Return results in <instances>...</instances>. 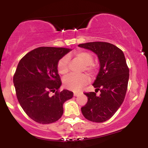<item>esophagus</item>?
<instances>
[{
  "mask_svg": "<svg viewBox=\"0 0 148 148\" xmlns=\"http://www.w3.org/2000/svg\"><path fill=\"white\" fill-rule=\"evenodd\" d=\"M80 94H81V93H79V92H74V97H77V96H79Z\"/></svg>",
  "mask_w": 148,
  "mask_h": 148,
  "instance_id": "esophagus-1",
  "label": "esophagus"
}]
</instances>
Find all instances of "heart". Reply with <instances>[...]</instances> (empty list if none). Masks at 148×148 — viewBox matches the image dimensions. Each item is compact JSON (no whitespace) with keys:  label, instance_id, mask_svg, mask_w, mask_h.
<instances>
[{"label":"heart","instance_id":"obj_1","mask_svg":"<svg viewBox=\"0 0 148 148\" xmlns=\"http://www.w3.org/2000/svg\"><path fill=\"white\" fill-rule=\"evenodd\" d=\"M76 58L81 61L84 64L85 70H86L90 74L95 72V67L92 65L93 56L90 53L86 51H79L74 53ZM58 72L61 75H64L68 72V58L63 56L58 60L57 64ZM89 81V78L86 74H82L76 75V74H69L63 79V85L64 88L69 90L79 91L83 86L88 84Z\"/></svg>","mask_w":148,"mask_h":148}]
</instances>
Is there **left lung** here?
I'll list each match as a JSON object with an SVG mask.
<instances>
[{"mask_svg": "<svg viewBox=\"0 0 148 148\" xmlns=\"http://www.w3.org/2000/svg\"><path fill=\"white\" fill-rule=\"evenodd\" d=\"M78 46L96 53L100 65L92 86L101 93L97 96L94 92H85L88 101L81 112L90 121L103 123L115 114L125 99L130 77L126 59L121 49L108 42H88Z\"/></svg>", "mask_w": 148, "mask_h": 148, "instance_id": "left-lung-1", "label": "left lung"}]
</instances>
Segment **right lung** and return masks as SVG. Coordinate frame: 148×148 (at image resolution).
<instances>
[{"instance_id": "obj_1", "label": "right lung", "mask_w": 148, "mask_h": 148, "mask_svg": "<svg viewBox=\"0 0 148 148\" xmlns=\"http://www.w3.org/2000/svg\"><path fill=\"white\" fill-rule=\"evenodd\" d=\"M67 48L43 47L21 59L13 77L16 97L25 113L40 124L56 122L63 114V103L72 92L58 91L62 82L57 69L58 60L69 53ZM55 92L53 96L50 92Z\"/></svg>"}]
</instances>
